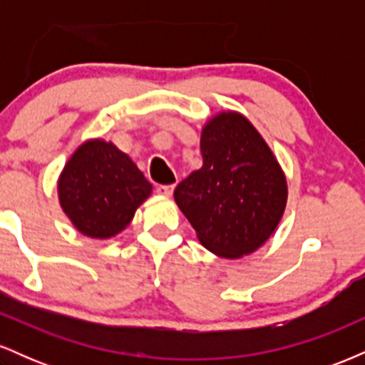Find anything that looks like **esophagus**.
<instances>
[{
    "label": "esophagus",
    "mask_w": 365,
    "mask_h": 365,
    "mask_svg": "<svg viewBox=\"0 0 365 365\" xmlns=\"http://www.w3.org/2000/svg\"><path fill=\"white\" fill-rule=\"evenodd\" d=\"M173 190H175V185H158V188H156L158 194L165 195V197H171Z\"/></svg>",
    "instance_id": "1"
}]
</instances>
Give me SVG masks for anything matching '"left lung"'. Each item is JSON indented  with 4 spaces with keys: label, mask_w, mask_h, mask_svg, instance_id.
<instances>
[{
    "label": "left lung",
    "mask_w": 365,
    "mask_h": 365,
    "mask_svg": "<svg viewBox=\"0 0 365 365\" xmlns=\"http://www.w3.org/2000/svg\"><path fill=\"white\" fill-rule=\"evenodd\" d=\"M202 168L175 188L200 244L238 259L257 250L282 220L287 180L261 133L240 113H220L200 135Z\"/></svg>",
    "instance_id": "1"
}]
</instances>
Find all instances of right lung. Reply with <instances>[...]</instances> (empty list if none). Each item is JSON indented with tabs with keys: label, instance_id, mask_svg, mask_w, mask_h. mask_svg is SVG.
Wrapping results in <instances>:
<instances>
[{
	"label": "right lung",
	"instance_id": "add662e5",
	"mask_svg": "<svg viewBox=\"0 0 365 365\" xmlns=\"http://www.w3.org/2000/svg\"><path fill=\"white\" fill-rule=\"evenodd\" d=\"M153 185L113 142L87 140L58 180V197L75 228L91 238H110L132 221Z\"/></svg>",
	"mask_w": 365,
	"mask_h": 365
}]
</instances>
